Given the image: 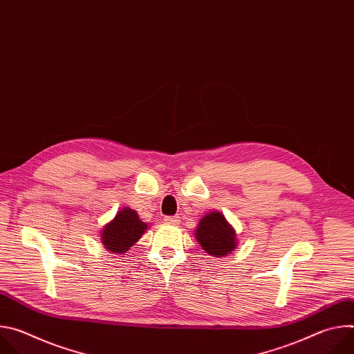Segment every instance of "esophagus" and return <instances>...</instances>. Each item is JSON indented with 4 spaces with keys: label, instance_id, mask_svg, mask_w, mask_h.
I'll list each match as a JSON object with an SVG mask.
<instances>
[{
    "label": "esophagus",
    "instance_id": "34e87169",
    "mask_svg": "<svg viewBox=\"0 0 354 354\" xmlns=\"http://www.w3.org/2000/svg\"><path fill=\"white\" fill-rule=\"evenodd\" d=\"M165 223L172 224V225H178L180 223V217L179 216H168V217H165Z\"/></svg>",
    "mask_w": 354,
    "mask_h": 354
}]
</instances>
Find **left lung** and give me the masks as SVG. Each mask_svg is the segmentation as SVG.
Returning a JSON list of instances; mask_svg holds the SVG:
<instances>
[{
  "instance_id": "left-lung-1",
  "label": "left lung",
  "mask_w": 354,
  "mask_h": 354,
  "mask_svg": "<svg viewBox=\"0 0 354 354\" xmlns=\"http://www.w3.org/2000/svg\"><path fill=\"white\" fill-rule=\"evenodd\" d=\"M196 238L209 255L223 258L236 246L235 231L221 213H210L200 220Z\"/></svg>"
}]
</instances>
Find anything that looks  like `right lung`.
I'll list each match as a JSON object with an SVG mask.
<instances>
[{
    "instance_id": "1",
    "label": "right lung",
    "mask_w": 354,
    "mask_h": 354,
    "mask_svg": "<svg viewBox=\"0 0 354 354\" xmlns=\"http://www.w3.org/2000/svg\"><path fill=\"white\" fill-rule=\"evenodd\" d=\"M147 224L142 223L137 213L131 209L120 210L115 220L105 225L102 232V242L108 250L116 254H124L141 238Z\"/></svg>"
}]
</instances>
